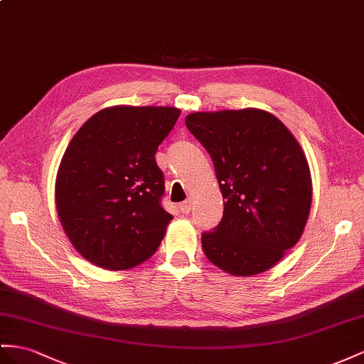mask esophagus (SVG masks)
I'll return each mask as SVG.
<instances>
[{
	"mask_svg": "<svg viewBox=\"0 0 364 364\" xmlns=\"http://www.w3.org/2000/svg\"><path fill=\"white\" fill-rule=\"evenodd\" d=\"M192 204H193V201H192L191 198L183 201V203L180 204V210H181L183 213H189V212L192 210Z\"/></svg>",
	"mask_w": 364,
	"mask_h": 364,
	"instance_id": "obj_1",
	"label": "esophagus"
}]
</instances>
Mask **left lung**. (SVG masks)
Here are the masks:
<instances>
[{
    "instance_id": "1",
    "label": "left lung",
    "mask_w": 364,
    "mask_h": 364,
    "mask_svg": "<svg viewBox=\"0 0 364 364\" xmlns=\"http://www.w3.org/2000/svg\"><path fill=\"white\" fill-rule=\"evenodd\" d=\"M186 127L209 152L225 210L201 235L208 259L230 275L269 271L301 238L312 178L301 146L266 110L195 112Z\"/></svg>"
}]
</instances>
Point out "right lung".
Instances as JSON below:
<instances>
[{
	"label": "right lung",
	"instance_id": "obj_1",
	"mask_svg": "<svg viewBox=\"0 0 364 364\" xmlns=\"http://www.w3.org/2000/svg\"><path fill=\"white\" fill-rule=\"evenodd\" d=\"M181 114L164 106H112L73 135L55 181V204L72 246L87 262L126 271L151 258L173 218L161 208L158 146Z\"/></svg>",
	"mask_w": 364,
	"mask_h": 364
}]
</instances>
